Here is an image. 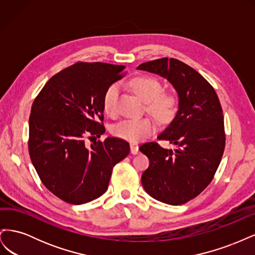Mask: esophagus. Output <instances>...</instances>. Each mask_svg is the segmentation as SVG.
Listing matches in <instances>:
<instances>
[{
    "mask_svg": "<svg viewBox=\"0 0 255 255\" xmlns=\"http://www.w3.org/2000/svg\"><path fill=\"white\" fill-rule=\"evenodd\" d=\"M129 146H130V153H132V154H137L138 152H139V149H138V148H139V146H138L137 143L130 142Z\"/></svg>",
    "mask_w": 255,
    "mask_h": 255,
    "instance_id": "obj_1",
    "label": "esophagus"
}]
</instances>
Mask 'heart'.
Here are the masks:
<instances>
[{
  "label": "heart",
  "instance_id": "1",
  "mask_svg": "<svg viewBox=\"0 0 255 255\" xmlns=\"http://www.w3.org/2000/svg\"><path fill=\"white\" fill-rule=\"evenodd\" d=\"M129 87L146 103V111L161 122L171 121L179 109V100L172 94H161V84L149 76H138L129 82ZM118 87L111 85L103 96V110L113 116L116 113ZM156 128V123L151 118L125 119L113 128V133L122 139L128 141L142 140Z\"/></svg>",
  "mask_w": 255,
  "mask_h": 255
}]
</instances>
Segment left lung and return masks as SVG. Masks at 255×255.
Wrapping results in <instances>:
<instances>
[{"label":"left lung","mask_w":255,"mask_h":255,"mask_svg":"<svg viewBox=\"0 0 255 255\" xmlns=\"http://www.w3.org/2000/svg\"><path fill=\"white\" fill-rule=\"evenodd\" d=\"M137 69L167 79L179 96L175 117L157 136L175 148L152 141L139 150L150 160L141 176L144 190L160 202L181 205L201 194L220 164L226 145L221 104L212 85L181 60L164 57Z\"/></svg>","instance_id":"1"}]
</instances>
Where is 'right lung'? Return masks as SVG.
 Instances as JSON below:
<instances>
[{
	"label": "right lung",
	"mask_w": 255,
	"mask_h": 255,
	"mask_svg": "<svg viewBox=\"0 0 255 255\" xmlns=\"http://www.w3.org/2000/svg\"><path fill=\"white\" fill-rule=\"evenodd\" d=\"M125 68L79 61L52 76L33 103L30 160L44 186L67 203L79 205L102 196L114 166L129 153L128 142L117 137L85 143L86 137L105 132L103 96L125 75Z\"/></svg>",
	"instance_id": "add662e5"
}]
</instances>
